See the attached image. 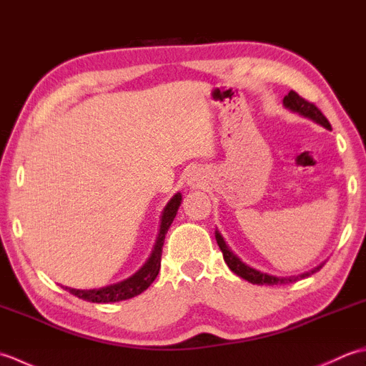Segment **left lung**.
<instances>
[{
  "label": "left lung",
  "mask_w": 366,
  "mask_h": 366,
  "mask_svg": "<svg viewBox=\"0 0 366 366\" xmlns=\"http://www.w3.org/2000/svg\"><path fill=\"white\" fill-rule=\"evenodd\" d=\"M283 105L286 108H290L291 112L294 113H299L302 116H305V118H310L313 119L315 122L321 124L322 127L332 130L330 127V122L327 121V118L321 113L320 108H317L315 104L308 102V100H305L303 97H300L297 92L295 91H290L287 92V96H285L283 99ZM215 239H217V244H219L220 250L223 253V259L224 262L228 264V267L234 272L236 275H239L240 278L247 280V282H250L253 285H269V286H274V285H287V283H294L297 282V280H302L305 277H310L312 274H315V272L321 270L324 264H321V266L315 267L312 272H307V274H302L299 277H275V275H267V274H262V272L256 270L250 266H247L245 262L240 261L237 256L232 253L229 250V247L227 245V242H224V239L222 237V234L219 231H215Z\"/></svg>",
  "instance_id": "obj_1"
}]
</instances>
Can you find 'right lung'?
I'll return each instance as SVG.
<instances>
[{"instance_id": "right-lung-1", "label": "right lung", "mask_w": 366, "mask_h": 366, "mask_svg": "<svg viewBox=\"0 0 366 366\" xmlns=\"http://www.w3.org/2000/svg\"><path fill=\"white\" fill-rule=\"evenodd\" d=\"M181 199H182L181 193H176V195L171 198V201L167 204V207L163 209L159 237H157V240H155V245H154V250L151 253V258L147 259V262L137 272L135 275H132L130 278L124 280V282H121L118 285L100 287V290L81 291V290H72V287H66V290L71 294L76 295L79 299L94 302V303H108V302L127 300V299L135 297V295L146 291L155 280V277L159 275L162 247H163V242H165V234L168 232L171 223H173V220H174L177 209H179V206H181Z\"/></svg>"}]
</instances>
